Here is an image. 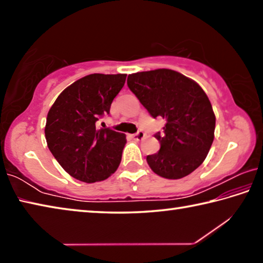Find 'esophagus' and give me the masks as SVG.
Masks as SVG:
<instances>
[{
    "label": "esophagus",
    "instance_id": "1",
    "mask_svg": "<svg viewBox=\"0 0 263 263\" xmlns=\"http://www.w3.org/2000/svg\"><path fill=\"white\" fill-rule=\"evenodd\" d=\"M132 137H133V139H135V140H138V141H139V140H142V139H144V138H145V133L142 132V131H138V132H137V133H135V135H133Z\"/></svg>",
    "mask_w": 263,
    "mask_h": 263
}]
</instances>
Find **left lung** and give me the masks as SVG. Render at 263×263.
<instances>
[{
  "label": "left lung",
  "instance_id": "obj_1",
  "mask_svg": "<svg viewBox=\"0 0 263 263\" xmlns=\"http://www.w3.org/2000/svg\"><path fill=\"white\" fill-rule=\"evenodd\" d=\"M127 86L154 118L162 117L158 153L147 155L155 174L168 180L189 175L205 160L215 138L216 116L205 91L176 70L160 68L130 74Z\"/></svg>",
  "mask_w": 263,
  "mask_h": 263
}]
</instances>
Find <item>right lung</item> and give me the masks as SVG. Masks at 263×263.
Here are the masks:
<instances>
[{
    "label": "right lung",
    "instance_id": "obj_1",
    "mask_svg": "<svg viewBox=\"0 0 263 263\" xmlns=\"http://www.w3.org/2000/svg\"><path fill=\"white\" fill-rule=\"evenodd\" d=\"M126 74H90L70 84L47 114L48 148L70 176L86 183L108 179L121 163L126 136L97 128L124 87Z\"/></svg>",
    "mask_w": 263,
    "mask_h": 263
}]
</instances>
